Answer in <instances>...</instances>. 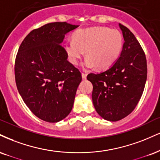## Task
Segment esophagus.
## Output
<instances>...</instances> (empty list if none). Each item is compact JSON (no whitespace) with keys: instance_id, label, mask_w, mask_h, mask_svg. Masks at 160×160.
Returning a JSON list of instances; mask_svg holds the SVG:
<instances>
[{"instance_id":"esophagus-1","label":"esophagus","mask_w":160,"mask_h":160,"mask_svg":"<svg viewBox=\"0 0 160 160\" xmlns=\"http://www.w3.org/2000/svg\"><path fill=\"white\" fill-rule=\"evenodd\" d=\"M86 77H87V74H86V73L82 72V78L83 79V80H86Z\"/></svg>"}]
</instances>
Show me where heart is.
<instances>
[{"label":"heart","instance_id":"obj_1","mask_svg":"<svg viewBox=\"0 0 160 160\" xmlns=\"http://www.w3.org/2000/svg\"><path fill=\"white\" fill-rule=\"evenodd\" d=\"M123 43V36L118 30L94 27L75 32L73 41L65 44V51L72 64H78L86 52L87 59L82 66L85 68L95 66L97 69L103 70L116 60L122 52Z\"/></svg>","mask_w":160,"mask_h":160}]
</instances>
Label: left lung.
<instances>
[{"instance_id":"obj_1","label":"left lung","mask_w":160,"mask_h":160,"mask_svg":"<svg viewBox=\"0 0 160 160\" xmlns=\"http://www.w3.org/2000/svg\"><path fill=\"white\" fill-rule=\"evenodd\" d=\"M124 43L120 57L99 74H88L93 85L92 98L95 110L109 122H117L133 111L147 80V61L139 42L128 28L119 24Z\"/></svg>"}]
</instances>
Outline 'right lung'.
Returning <instances> with one entry per match:
<instances>
[{"instance_id": "add662e5", "label": "right lung", "mask_w": 160, "mask_h": 160, "mask_svg": "<svg viewBox=\"0 0 160 160\" xmlns=\"http://www.w3.org/2000/svg\"><path fill=\"white\" fill-rule=\"evenodd\" d=\"M53 22L32 30L19 47L15 62L17 88L25 104L47 122L64 119L72 111L81 73L67 60L65 35L78 28Z\"/></svg>"}]
</instances>
